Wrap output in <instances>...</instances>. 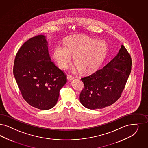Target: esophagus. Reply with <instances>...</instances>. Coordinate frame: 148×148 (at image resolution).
Returning <instances> with one entry per match:
<instances>
[{"label":"esophagus","mask_w":148,"mask_h":148,"mask_svg":"<svg viewBox=\"0 0 148 148\" xmlns=\"http://www.w3.org/2000/svg\"><path fill=\"white\" fill-rule=\"evenodd\" d=\"M74 79V77L71 76V75H67V80L69 81H71Z\"/></svg>","instance_id":"esophagus-1"}]
</instances>
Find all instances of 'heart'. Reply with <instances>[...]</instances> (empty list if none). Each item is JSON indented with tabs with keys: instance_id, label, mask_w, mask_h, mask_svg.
Instances as JSON below:
<instances>
[{
	"instance_id": "heart-1",
	"label": "heart",
	"mask_w": 148,
	"mask_h": 148,
	"mask_svg": "<svg viewBox=\"0 0 148 148\" xmlns=\"http://www.w3.org/2000/svg\"><path fill=\"white\" fill-rule=\"evenodd\" d=\"M63 44L57 45L53 50V57L62 69L66 68L74 56L73 62L79 71L91 73L100 66L107 53V45L104 41L86 36L67 37Z\"/></svg>"
}]
</instances>
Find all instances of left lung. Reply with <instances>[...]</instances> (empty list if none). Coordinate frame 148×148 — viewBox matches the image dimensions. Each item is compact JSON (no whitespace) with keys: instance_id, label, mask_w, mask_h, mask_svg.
<instances>
[{"instance_id":"8db88e82","label":"left lung","mask_w":148,"mask_h":148,"mask_svg":"<svg viewBox=\"0 0 148 148\" xmlns=\"http://www.w3.org/2000/svg\"><path fill=\"white\" fill-rule=\"evenodd\" d=\"M132 60L123 45L116 56L101 69L82 78L84 87L80 95L82 106L90 109H102L121 97L130 74Z\"/></svg>"}]
</instances>
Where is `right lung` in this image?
<instances>
[{"label":"right lung","mask_w":148,"mask_h":148,"mask_svg":"<svg viewBox=\"0 0 148 148\" xmlns=\"http://www.w3.org/2000/svg\"><path fill=\"white\" fill-rule=\"evenodd\" d=\"M48 42L43 35L25 42L14 61V75L22 96L29 105L49 110L57 103L66 75L51 61Z\"/></svg>","instance_id":"1"}]
</instances>
